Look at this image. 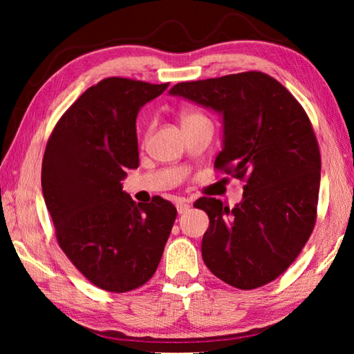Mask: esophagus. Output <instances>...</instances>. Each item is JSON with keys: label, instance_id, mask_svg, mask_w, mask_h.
Wrapping results in <instances>:
<instances>
[{"label": "esophagus", "instance_id": "1", "mask_svg": "<svg viewBox=\"0 0 354 354\" xmlns=\"http://www.w3.org/2000/svg\"><path fill=\"white\" fill-rule=\"evenodd\" d=\"M189 207H190L189 201H185L184 198H179V200L176 201V209H178V214H185V212L189 211Z\"/></svg>", "mask_w": 354, "mask_h": 354}]
</instances>
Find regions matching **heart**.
I'll list each match as a JSON object with an SVG mask.
<instances>
[{
  "label": "heart",
  "mask_w": 354,
  "mask_h": 354,
  "mask_svg": "<svg viewBox=\"0 0 354 354\" xmlns=\"http://www.w3.org/2000/svg\"><path fill=\"white\" fill-rule=\"evenodd\" d=\"M194 117H201V115H196V113H185L183 117V120H187V118H194Z\"/></svg>",
  "instance_id": "1"
}]
</instances>
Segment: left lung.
Returning a JSON list of instances; mask_svg holds the SVG:
<instances>
[{"label": "left lung", "instance_id": "1", "mask_svg": "<svg viewBox=\"0 0 354 354\" xmlns=\"http://www.w3.org/2000/svg\"><path fill=\"white\" fill-rule=\"evenodd\" d=\"M169 93L218 113L223 139L215 169L245 181L232 209L215 198L195 203L209 217L206 267L243 290L277 279L315 223L322 160L306 112L261 71L179 82Z\"/></svg>", "mask_w": 354, "mask_h": 354}]
</instances>
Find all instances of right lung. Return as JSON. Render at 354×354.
Masks as SVG:
<instances>
[{
	"mask_svg": "<svg viewBox=\"0 0 354 354\" xmlns=\"http://www.w3.org/2000/svg\"><path fill=\"white\" fill-rule=\"evenodd\" d=\"M167 87L106 77L70 106L46 143L41 192L57 242L107 292L134 290L153 277L175 223L170 201L136 205L122 184L139 167L137 113Z\"/></svg>",
	"mask_w": 354,
	"mask_h": 354,
	"instance_id": "1",
	"label": "right lung"
}]
</instances>
